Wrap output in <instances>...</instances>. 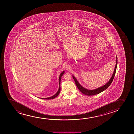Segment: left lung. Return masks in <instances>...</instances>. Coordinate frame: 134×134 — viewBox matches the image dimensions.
Returning <instances> with one entry per match:
<instances>
[{
	"mask_svg": "<svg viewBox=\"0 0 134 134\" xmlns=\"http://www.w3.org/2000/svg\"><path fill=\"white\" fill-rule=\"evenodd\" d=\"M118 64V60L117 57L116 56V65L115 66V68H114V71L113 72V74L111 78L110 79V80L108 82H107L105 85L101 86L100 87L98 88L97 89H94V90H88V89H86L84 87H83V86L80 84V83L78 82L77 80L76 79V78L74 76H72V77L74 78L75 83L76 85L77 86V87L78 88L79 90H80V91L82 93H84V94L87 95L88 96H92V95H94L97 94L98 93H100L102 91H103L104 90H105L107 88H108L109 86H110V85L111 84V83L113 81L114 78V76H115V74L116 72V69H117V66Z\"/></svg>",
	"mask_w": 134,
	"mask_h": 134,
	"instance_id": "8db88e82",
	"label": "left lung"
}]
</instances>
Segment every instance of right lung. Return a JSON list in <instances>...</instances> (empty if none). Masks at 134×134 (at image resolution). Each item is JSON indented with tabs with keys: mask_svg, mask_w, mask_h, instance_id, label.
I'll list each match as a JSON object with an SVG mask.
<instances>
[{
	"mask_svg": "<svg viewBox=\"0 0 134 134\" xmlns=\"http://www.w3.org/2000/svg\"><path fill=\"white\" fill-rule=\"evenodd\" d=\"M65 73V71H64L63 72H61L60 74V76H59V89L57 91V92L54 95H53V96L50 97H49V98H41V99H53L54 98H56L57 97L58 95L60 93V80H61V78H62V75H63Z\"/></svg>",
	"mask_w": 134,
	"mask_h": 134,
	"instance_id": "right-lung-1",
	"label": "right lung"
}]
</instances>
